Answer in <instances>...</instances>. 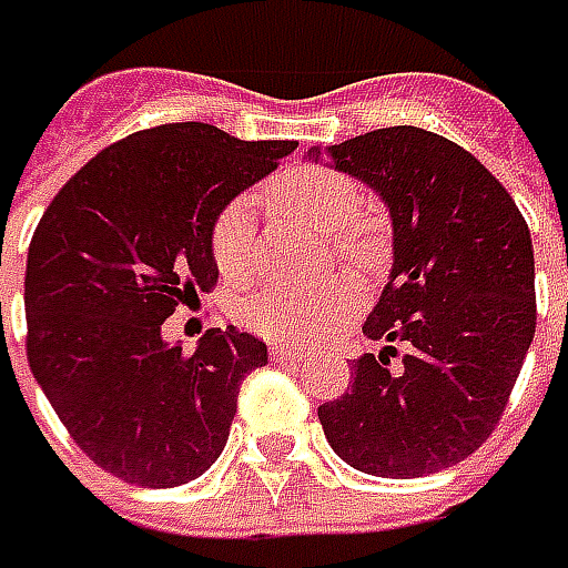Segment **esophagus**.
I'll use <instances>...</instances> for the list:
<instances>
[{"instance_id":"34e87169","label":"esophagus","mask_w":568,"mask_h":568,"mask_svg":"<svg viewBox=\"0 0 568 568\" xmlns=\"http://www.w3.org/2000/svg\"><path fill=\"white\" fill-rule=\"evenodd\" d=\"M271 356L280 363H292V359H307L311 353H307V347H295V344L280 341V344H271Z\"/></svg>"}]
</instances>
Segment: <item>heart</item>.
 <instances>
[{
    "label": "heart",
    "mask_w": 568,
    "mask_h": 568,
    "mask_svg": "<svg viewBox=\"0 0 568 568\" xmlns=\"http://www.w3.org/2000/svg\"><path fill=\"white\" fill-rule=\"evenodd\" d=\"M264 200L285 215L307 221L323 233H335V248L353 267H366L372 257V243L359 227H351L363 212V187L351 174L325 169V165H301L276 178L264 190ZM212 255L221 276L245 280L255 273V236H252V212L245 202H230L212 227ZM356 304V288L344 276H332L313 285H273L248 301L245 320L261 335L288 341H313L328 325L347 316Z\"/></svg>",
    "instance_id": "1"
}]
</instances>
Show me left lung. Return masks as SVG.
<instances>
[{"label": "left lung", "instance_id": "1", "mask_svg": "<svg viewBox=\"0 0 568 568\" xmlns=\"http://www.w3.org/2000/svg\"><path fill=\"white\" fill-rule=\"evenodd\" d=\"M325 153L390 212L394 267L363 335L408 353L399 368L396 347L353 359L320 424L363 474L427 477L477 452L505 412L535 335L532 236L489 169L443 134L394 125Z\"/></svg>", "mask_w": 568, "mask_h": 568}]
</instances>
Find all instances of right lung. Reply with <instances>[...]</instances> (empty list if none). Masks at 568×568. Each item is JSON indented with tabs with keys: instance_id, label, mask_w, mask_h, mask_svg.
<instances>
[{
	"instance_id": "add662e5",
	"label": "right lung",
	"mask_w": 568,
	"mask_h": 568,
	"mask_svg": "<svg viewBox=\"0 0 568 568\" xmlns=\"http://www.w3.org/2000/svg\"><path fill=\"white\" fill-rule=\"evenodd\" d=\"M295 146L169 122L101 150L45 209L27 252V359L106 474L172 489L217 462L267 344L230 325L184 353L162 323L217 283V215Z\"/></svg>"
}]
</instances>
